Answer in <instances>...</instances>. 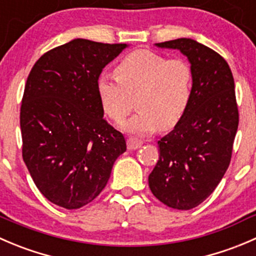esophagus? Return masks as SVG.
I'll return each instance as SVG.
<instances>
[{
  "label": "esophagus",
  "instance_id": "esophagus-1",
  "mask_svg": "<svg viewBox=\"0 0 256 256\" xmlns=\"http://www.w3.org/2000/svg\"><path fill=\"white\" fill-rule=\"evenodd\" d=\"M141 145H142V141L138 140V138H132V136L128 138V150H136V148H140Z\"/></svg>",
  "mask_w": 256,
  "mask_h": 256
}]
</instances>
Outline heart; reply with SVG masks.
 I'll return each instance as SVG.
<instances>
[{
	"label": "heart",
	"instance_id": "heart-1",
	"mask_svg": "<svg viewBox=\"0 0 256 256\" xmlns=\"http://www.w3.org/2000/svg\"><path fill=\"white\" fill-rule=\"evenodd\" d=\"M115 76H98V101L104 112L120 121L136 101L138 112L121 122V128L135 135H146L161 126L170 130L178 125L190 105L194 72L182 58H168L148 50H136L120 60Z\"/></svg>",
	"mask_w": 256,
	"mask_h": 256
}]
</instances>
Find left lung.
Masks as SVG:
<instances>
[{"mask_svg": "<svg viewBox=\"0 0 256 256\" xmlns=\"http://www.w3.org/2000/svg\"><path fill=\"white\" fill-rule=\"evenodd\" d=\"M156 46L188 56L194 86L185 115L158 141L160 155L148 175V188L166 206L190 210L209 198L232 160L239 125L234 78L224 57L194 40Z\"/></svg>", "mask_w": 256, "mask_h": 256, "instance_id": "obj_1", "label": "left lung"}]
</instances>
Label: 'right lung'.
I'll list each match as a JSON object with an SVG mask.
<instances>
[{
    "instance_id": "add662e5",
    "label": "right lung",
    "mask_w": 256,
    "mask_h": 256,
    "mask_svg": "<svg viewBox=\"0 0 256 256\" xmlns=\"http://www.w3.org/2000/svg\"><path fill=\"white\" fill-rule=\"evenodd\" d=\"M126 44L76 38L42 54L22 98V158L48 202L80 209L98 196L116 158L126 151L122 134L104 118L96 90L102 68Z\"/></svg>"
}]
</instances>
